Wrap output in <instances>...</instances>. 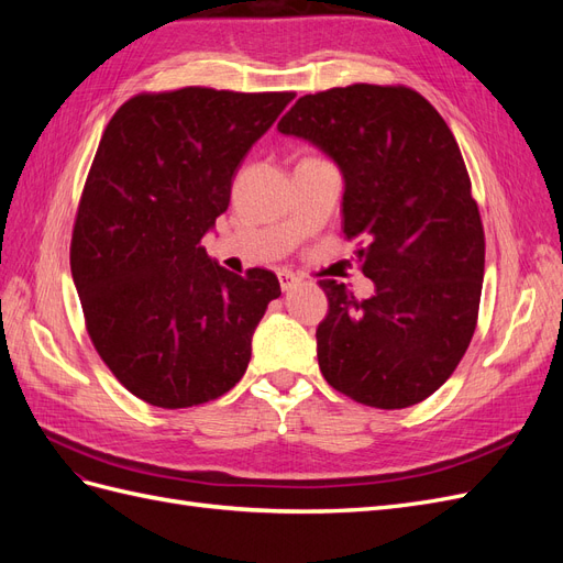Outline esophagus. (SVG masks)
<instances>
[{
  "instance_id": "esophagus-1",
  "label": "esophagus",
  "mask_w": 563,
  "mask_h": 563,
  "mask_svg": "<svg viewBox=\"0 0 563 563\" xmlns=\"http://www.w3.org/2000/svg\"><path fill=\"white\" fill-rule=\"evenodd\" d=\"M277 279H279L282 291H291V288L300 282L298 275H294V272H288V269H279V272H277Z\"/></svg>"
}]
</instances>
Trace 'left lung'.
<instances>
[{"instance_id":"8db88e82","label":"left lung","mask_w":563,"mask_h":563,"mask_svg":"<svg viewBox=\"0 0 563 563\" xmlns=\"http://www.w3.org/2000/svg\"><path fill=\"white\" fill-rule=\"evenodd\" d=\"M277 129L338 164L343 232L376 284L356 300L319 282L323 378L387 411L428 399L467 352L484 282L482 216L451 129L418 91L378 84L302 96Z\"/></svg>"}]
</instances>
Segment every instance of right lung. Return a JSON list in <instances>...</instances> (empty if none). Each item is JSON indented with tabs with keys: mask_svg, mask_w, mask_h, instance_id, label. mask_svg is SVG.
<instances>
[{
	"mask_svg": "<svg viewBox=\"0 0 563 563\" xmlns=\"http://www.w3.org/2000/svg\"><path fill=\"white\" fill-rule=\"evenodd\" d=\"M296 93L185 87L139 93L96 150L75 218L70 267L100 360L131 395L187 408L242 380L275 272L246 277L201 246L232 178Z\"/></svg>",
	"mask_w": 563,
	"mask_h": 563,
	"instance_id": "right-lung-1",
	"label": "right lung"
}]
</instances>
